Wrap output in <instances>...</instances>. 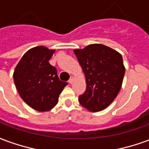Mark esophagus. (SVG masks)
<instances>
[{
	"label": "esophagus",
	"instance_id": "esophagus-1",
	"mask_svg": "<svg viewBox=\"0 0 149 149\" xmlns=\"http://www.w3.org/2000/svg\"><path fill=\"white\" fill-rule=\"evenodd\" d=\"M73 81H74L73 77H70V79L68 80V83H69V84H72V83H73Z\"/></svg>",
	"mask_w": 149,
	"mask_h": 149
}]
</instances>
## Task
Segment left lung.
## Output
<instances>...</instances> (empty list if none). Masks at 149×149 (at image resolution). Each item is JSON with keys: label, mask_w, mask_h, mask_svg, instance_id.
Segmentation results:
<instances>
[{"label": "left lung", "mask_w": 149, "mask_h": 149, "mask_svg": "<svg viewBox=\"0 0 149 149\" xmlns=\"http://www.w3.org/2000/svg\"><path fill=\"white\" fill-rule=\"evenodd\" d=\"M74 53L86 80V90L79 96L82 106L99 112L111 104L119 93L125 73L122 56L114 49L93 44Z\"/></svg>", "instance_id": "obj_1"}]
</instances>
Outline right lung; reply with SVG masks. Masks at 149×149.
Here are the masks:
<instances>
[{
	"instance_id": "right-lung-1",
	"label": "right lung",
	"mask_w": 149,
	"mask_h": 149,
	"mask_svg": "<svg viewBox=\"0 0 149 149\" xmlns=\"http://www.w3.org/2000/svg\"><path fill=\"white\" fill-rule=\"evenodd\" d=\"M55 50L37 46L24 53L13 72L16 88L29 106L39 112L51 110L58 103L67 82L60 81L56 68L49 61Z\"/></svg>"
}]
</instances>
